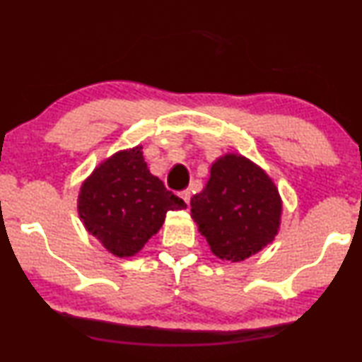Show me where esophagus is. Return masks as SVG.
<instances>
[{"label":"esophagus","mask_w":362,"mask_h":362,"mask_svg":"<svg viewBox=\"0 0 362 362\" xmlns=\"http://www.w3.org/2000/svg\"><path fill=\"white\" fill-rule=\"evenodd\" d=\"M180 197H181L182 201L186 202L187 206H189V201H191V191H189V189H185V191H181V192H180Z\"/></svg>","instance_id":"1"}]
</instances>
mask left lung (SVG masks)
<instances>
[{
  "label": "left lung",
  "instance_id": "obj_1",
  "mask_svg": "<svg viewBox=\"0 0 362 362\" xmlns=\"http://www.w3.org/2000/svg\"><path fill=\"white\" fill-rule=\"evenodd\" d=\"M281 201L269 176L244 156L226 155L211 168L191 214L212 254L239 262L270 244L280 226Z\"/></svg>",
  "mask_w": 362,
  "mask_h": 362
}]
</instances>
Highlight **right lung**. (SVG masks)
<instances>
[{
	"label": "right lung",
	"mask_w": 362,
	"mask_h": 362,
	"mask_svg": "<svg viewBox=\"0 0 362 362\" xmlns=\"http://www.w3.org/2000/svg\"><path fill=\"white\" fill-rule=\"evenodd\" d=\"M185 207V201L151 175L140 146L102 163L78 196L86 229L117 257L135 255L160 230L168 211Z\"/></svg>",
	"instance_id": "add662e5"
}]
</instances>
